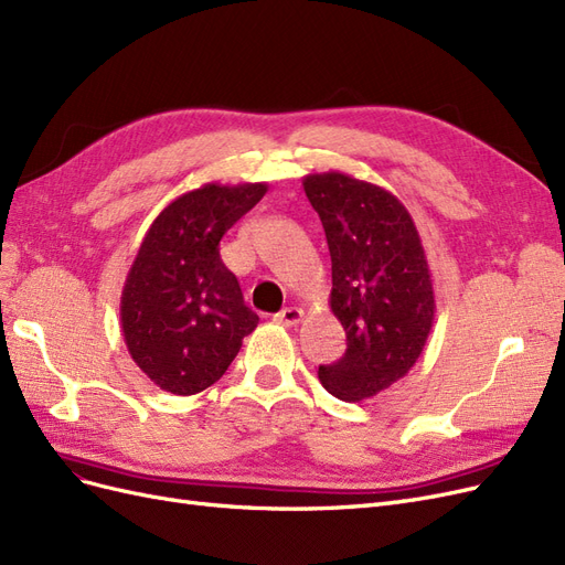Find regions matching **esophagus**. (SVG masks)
I'll return each mask as SVG.
<instances>
[{
  "label": "esophagus",
  "instance_id": "esophagus-1",
  "mask_svg": "<svg viewBox=\"0 0 565 565\" xmlns=\"http://www.w3.org/2000/svg\"><path fill=\"white\" fill-rule=\"evenodd\" d=\"M301 318H303V311L297 309V306H287V309H282L280 313L273 316V320H276L278 324H285V328H295V324H299Z\"/></svg>",
  "mask_w": 565,
  "mask_h": 565
}]
</instances>
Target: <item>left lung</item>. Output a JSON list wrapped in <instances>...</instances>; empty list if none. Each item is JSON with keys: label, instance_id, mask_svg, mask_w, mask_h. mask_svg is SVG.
Segmentation results:
<instances>
[{"label": "left lung", "instance_id": "1", "mask_svg": "<svg viewBox=\"0 0 565 565\" xmlns=\"http://www.w3.org/2000/svg\"><path fill=\"white\" fill-rule=\"evenodd\" d=\"M332 259L330 306L347 351L318 377L347 403L403 380L434 324L431 270L405 204L386 188L341 172L303 177Z\"/></svg>", "mask_w": 565, "mask_h": 565}]
</instances>
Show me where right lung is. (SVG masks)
<instances>
[{
	"label": "right lung",
	"mask_w": 565,
	"mask_h": 565,
	"mask_svg": "<svg viewBox=\"0 0 565 565\" xmlns=\"http://www.w3.org/2000/svg\"><path fill=\"white\" fill-rule=\"evenodd\" d=\"M266 191V183H204L150 224L127 273L119 322L134 363L162 391L193 396L218 382L259 322L218 243Z\"/></svg>",
	"instance_id": "obj_1"
}]
</instances>
